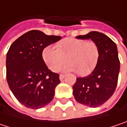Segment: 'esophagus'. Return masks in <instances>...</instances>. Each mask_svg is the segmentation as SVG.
Masks as SVG:
<instances>
[{"instance_id": "esophagus-1", "label": "esophagus", "mask_w": 127, "mask_h": 127, "mask_svg": "<svg viewBox=\"0 0 127 127\" xmlns=\"http://www.w3.org/2000/svg\"><path fill=\"white\" fill-rule=\"evenodd\" d=\"M64 77V75H63V74H60V80H63Z\"/></svg>"}]
</instances>
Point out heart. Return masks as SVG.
<instances>
[{
    "label": "heart",
    "instance_id": "obj_1",
    "mask_svg": "<svg viewBox=\"0 0 127 127\" xmlns=\"http://www.w3.org/2000/svg\"><path fill=\"white\" fill-rule=\"evenodd\" d=\"M56 47L47 46L42 51V58L47 66L53 72L58 71L66 63L64 70H75L80 75L91 72L99 59V48L93 41L78 38H67L57 42Z\"/></svg>",
    "mask_w": 127,
    "mask_h": 127
}]
</instances>
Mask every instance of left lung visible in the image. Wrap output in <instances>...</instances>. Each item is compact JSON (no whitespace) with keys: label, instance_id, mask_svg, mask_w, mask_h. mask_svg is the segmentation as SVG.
Masks as SVG:
<instances>
[{"label":"left lung","instance_id":"obj_1","mask_svg":"<svg viewBox=\"0 0 127 127\" xmlns=\"http://www.w3.org/2000/svg\"><path fill=\"white\" fill-rule=\"evenodd\" d=\"M76 38L91 39L99 48L98 62L91 74L84 78H77L72 86L76 101L95 108L108 101L116 88L120 70L117 47L108 36L98 32H91Z\"/></svg>","mask_w":127,"mask_h":127}]
</instances>
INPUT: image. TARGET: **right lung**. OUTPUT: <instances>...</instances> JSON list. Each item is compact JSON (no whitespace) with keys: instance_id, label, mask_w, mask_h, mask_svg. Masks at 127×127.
<instances>
[{"instance_id":"1","label":"right lung","mask_w":127,"mask_h":127,"mask_svg":"<svg viewBox=\"0 0 127 127\" xmlns=\"http://www.w3.org/2000/svg\"><path fill=\"white\" fill-rule=\"evenodd\" d=\"M61 36L32 30L19 37L6 55V79L13 94L26 108H41L52 101L60 75L52 72L42 51Z\"/></svg>"}]
</instances>
